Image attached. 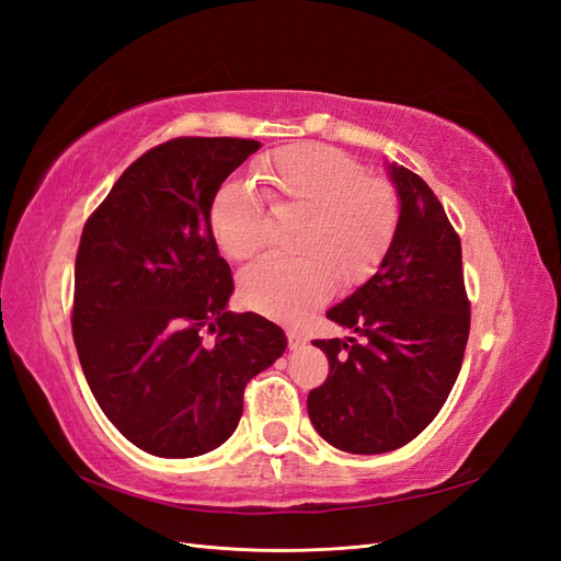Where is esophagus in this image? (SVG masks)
<instances>
[{
	"label": "esophagus",
	"instance_id": "34e87169",
	"mask_svg": "<svg viewBox=\"0 0 561 561\" xmlns=\"http://www.w3.org/2000/svg\"><path fill=\"white\" fill-rule=\"evenodd\" d=\"M307 342H309L307 332H301V330H287V346H290V351H297V348H301V346H307Z\"/></svg>",
	"mask_w": 561,
	"mask_h": 561
}]
</instances>
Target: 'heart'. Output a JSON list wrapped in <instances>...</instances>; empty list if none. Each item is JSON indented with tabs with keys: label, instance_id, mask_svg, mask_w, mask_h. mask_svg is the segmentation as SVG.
Here are the masks:
<instances>
[{
	"label": "heart",
	"instance_id": "heart-1",
	"mask_svg": "<svg viewBox=\"0 0 561 561\" xmlns=\"http://www.w3.org/2000/svg\"><path fill=\"white\" fill-rule=\"evenodd\" d=\"M257 173L271 198L307 210L295 236V250L304 254L260 257L243 268L239 290L254 311L299 320L332 295L334 270L351 283L379 264L398 229V194L367 178L355 159L316 142L276 149ZM208 219L215 243L231 260H248L262 245V206L245 182L219 186Z\"/></svg>",
	"mask_w": 561,
	"mask_h": 561
}]
</instances>
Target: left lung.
Returning <instances> with one entry per match:
<instances>
[{"label":"left lung","instance_id":"obj_1","mask_svg":"<svg viewBox=\"0 0 561 561\" xmlns=\"http://www.w3.org/2000/svg\"><path fill=\"white\" fill-rule=\"evenodd\" d=\"M400 201L393 241L358 290L328 311L359 339H316L330 375L307 407L322 439L348 454L393 451L449 398L470 332L461 241L431 186L388 163Z\"/></svg>","mask_w":561,"mask_h":561}]
</instances>
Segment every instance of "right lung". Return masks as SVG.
I'll return each instance as SVG.
<instances>
[{
  "label": "right lung",
  "instance_id": "add662e5",
  "mask_svg": "<svg viewBox=\"0 0 561 561\" xmlns=\"http://www.w3.org/2000/svg\"><path fill=\"white\" fill-rule=\"evenodd\" d=\"M260 147L168 140L126 168L83 227L79 363L100 410L147 454L192 458L227 443L245 383L287 346L271 320L227 311L233 278L208 219L219 186Z\"/></svg>",
  "mask_w": 561,
  "mask_h": 561
}]
</instances>
